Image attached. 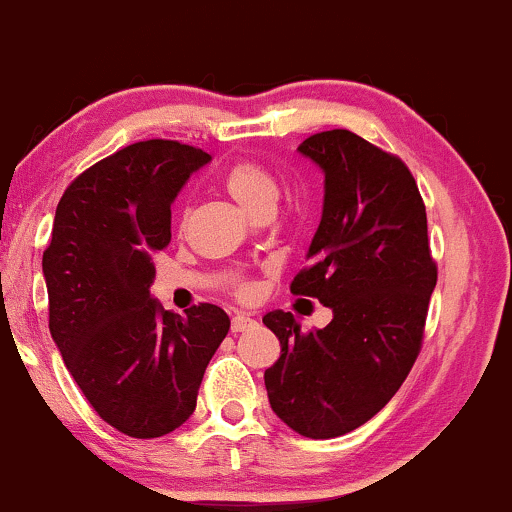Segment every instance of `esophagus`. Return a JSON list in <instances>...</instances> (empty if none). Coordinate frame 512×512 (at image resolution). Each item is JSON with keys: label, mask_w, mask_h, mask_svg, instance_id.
<instances>
[{"label": "esophagus", "mask_w": 512, "mask_h": 512, "mask_svg": "<svg viewBox=\"0 0 512 512\" xmlns=\"http://www.w3.org/2000/svg\"><path fill=\"white\" fill-rule=\"evenodd\" d=\"M252 326H255V319H250L248 314H236L234 319H231V333H243Z\"/></svg>", "instance_id": "1"}]
</instances>
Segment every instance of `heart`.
<instances>
[{"label": "heart", "mask_w": 512, "mask_h": 512, "mask_svg": "<svg viewBox=\"0 0 512 512\" xmlns=\"http://www.w3.org/2000/svg\"><path fill=\"white\" fill-rule=\"evenodd\" d=\"M224 189L252 217L264 208H276V177L255 160H236L224 174Z\"/></svg>", "instance_id": "heart-1"}]
</instances>
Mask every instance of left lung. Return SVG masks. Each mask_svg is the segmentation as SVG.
<instances>
[{
    "instance_id": "obj_1",
    "label": "left lung",
    "mask_w": 512,
    "mask_h": 512,
    "mask_svg": "<svg viewBox=\"0 0 512 512\" xmlns=\"http://www.w3.org/2000/svg\"><path fill=\"white\" fill-rule=\"evenodd\" d=\"M297 151L323 172V215L295 295L333 309L304 333L290 312L264 326L281 357L264 371L271 409L312 439L357 430L390 401L423 345L437 264L418 184L397 155L349 129L312 134Z\"/></svg>"
}]
</instances>
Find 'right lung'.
I'll list each match as a JSON object with an SVG mask.
<instances>
[{
  "label": "right lung",
  "instance_id": "1",
  "mask_svg": "<svg viewBox=\"0 0 512 512\" xmlns=\"http://www.w3.org/2000/svg\"><path fill=\"white\" fill-rule=\"evenodd\" d=\"M205 163L200 148L139 141L84 170L58 200L42 257L49 331L84 397L122 435L153 439L184 425L229 333L217 304L179 316L151 295L170 205Z\"/></svg>",
  "mask_w": 512,
  "mask_h": 512
}]
</instances>
